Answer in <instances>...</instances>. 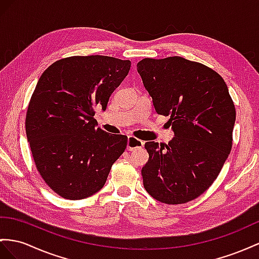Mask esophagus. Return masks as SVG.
<instances>
[{
    "instance_id": "34e87169",
    "label": "esophagus",
    "mask_w": 259,
    "mask_h": 259,
    "mask_svg": "<svg viewBox=\"0 0 259 259\" xmlns=\"http://www.w3.org/2000/svg\"><path fill=\"white\" fill-rule=\"evenodd\" d=\"M144 145V142L139 140V139L135 138V137H128V143H127V149L129 151H135V150H138V149H141Z\"/></svg>"
}]
</instances>
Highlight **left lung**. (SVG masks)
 I'll use <instances>...</instances> for the list:
<instances>
[{
    "label": "left lung",
    "mask_w": 259,
    "mask_h": 259,
    "mask_svg": "<svg viewBox=\"0 0 259 259\" xmlns=\"http://www.w3.org/2000/svg\"><path fill=\"white\" fill-rule=\"evenodd\" d=\"M137 70L174 132L168 144H144L143 186L163 203L194 200L215 181L232 149L235 107L228 86L215 71L177 56L145 58Z\"/></svg>",
    "instance_id": "left-lung-1"
}]
</instances>
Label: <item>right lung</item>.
Masks as SVG:
<instances>
[{
    "mask_svg": "<svg viewBox=\"0 0 259 259\" xmlns=\"http://www.w3.org/2000/svg\"><path fill=\"white\" fill-rule=\"evenodd\" d=\"M131 62L107 56L58 60L36 85L26 115V135L36 167L56 194L70 200L101 190L128 138L97 128L95 107L128 75Z\"/></svg>",
    "mask_w": 259,
    "mask_h": 259,
    "instance_id": "add662e5",
    "label": "right lung"
}]
</instances>
